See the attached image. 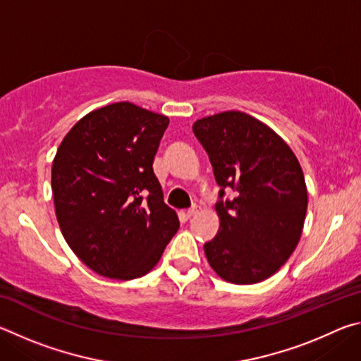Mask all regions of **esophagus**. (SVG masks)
<instances>
[{"instance_id":"34e87169","label":"esophagus","mask_w":361,"mask_h":361,"mask_svg":"<svg viewBox=\"0 0 361 361\" xmlns=\"http://www.w3.org/2000/svg\"><path fill=\"white\" fill-rule=\"evenodd\" d=\"M199 213V205H192L191 209H189L188 212H186V216L188 218H192V216H195Z\"/></svg>"}]
</instances>
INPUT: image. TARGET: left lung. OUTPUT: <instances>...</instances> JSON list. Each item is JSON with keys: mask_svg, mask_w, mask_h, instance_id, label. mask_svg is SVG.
Wrapping results in <instances>:
<instances>
[{"mask_svg": "<svg viewBox=\"0 0 361 361\" xmlns=\"http://www.w3.org/2000/svg\"><path fill=\"white\" fill-rule=\"evenodd\" d=\"M192 132L219 186L215 209L221 226L204 245L207 259L231 283L266 280L285 264L301 237L307 212L302 169L276 132L245 113L199 119Z\"/></svg>", "mask_w": 361, "mask_h": 361, "instance_id": "8db88e82", "label": "left lung"}]
</instances>
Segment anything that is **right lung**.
Wrapping results in <instances>:
<instances>
[{
    "mask_svg": "<svg viewBox=\"0 0 361 361\" xmlns=\"http://www.w3.org/2000/svg\"><path fill=\"white\" fill-rule=\"evenodd\" d=\"M167 126L166 116L119 102L84 116L59 146L57 221L78 258L100 276H145L180 228L152 170Z\"/></svg>",
    "mask_w": 361,
    "mask_h": 361,
    "instance_id": "right-lung-1",
    "label": "right lung"
}]
</instances>
